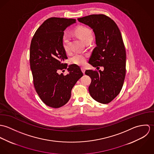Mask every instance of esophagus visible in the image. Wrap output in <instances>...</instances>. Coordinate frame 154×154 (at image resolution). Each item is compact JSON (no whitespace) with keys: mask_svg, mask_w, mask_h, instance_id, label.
Wrapping results in <instances>:
<instances>
[{"mask_svg":"<svg viewBox=\"0 0 154 154\" xmlns=\"http://www.w3.org/2000/svg\"><path fill=\"white\" fill-rule=\"evenodd\" d=\"M81 70H82V72H83L84 73H85V68L84 67H81Z\"/></svg>","mask_w":154,"mask_h":154,"instance_id":"34e87169","label":"esophagus"}]
</instances>
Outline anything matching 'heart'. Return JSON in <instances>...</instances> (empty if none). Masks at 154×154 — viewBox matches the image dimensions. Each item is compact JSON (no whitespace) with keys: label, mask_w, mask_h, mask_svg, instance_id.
Listing matches in <instances>:
<instances>
[{"label":"heart","mask_w":154,"mask_h":154,"mask_svg":"<svg viewBox=\"0 0 154 154\" xmlns=\"http://www.w3.org/2000/svg\"><path fill=\"white\" fill-rule=\"evenodd\" d=\"M75 34L84 43L91 42L93 39V34L92 31L86 26H79L75 30ZM63 47L66 51H69V36L66 33L62 37ZM88 55L83 53H76L70 59L72 64L76 65H84L86 62Z\"/></svg>","instance_id":"1"}]
</instances>
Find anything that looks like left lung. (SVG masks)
I'll return each instance as SVG.
<instances>
[{
  "instance_id": "obj_1",
  "label": "left lung",
  "mask_w": 154,
  "mask_h": 154,
  "mask_svg": "<svg viewBox=\"0 0 154 154\" xmlns=\"http://www.w3.org/2000/svg\"><path fill=\"white\" fill-rule=\"evenodd\" d=\"M78 20L91 28L95 36L97 46L89 63L95 67H104L103 71H85L91 78L89 92L97 102L108 104L120 93L126 75V54L120 31L112 20L103 14L90 15Z\"/></svg>"
}]
</instances>
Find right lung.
<instances>
[{
    "mask_svg": "<svg viewBox=\"0 0 154 154\" xmlns=\"http://www.w3.org/2000/svg\"><path fill=\"white\" fill-rule=\"evenodd\" d=\"M76 22L75 19L52 17L45 20L34 34L30 45L29 63L33 83L37 93L44 104L52 108L65 105L71 91L83 76L80 67L70 65L62 44L66 28ZM68 69L66 75L59 70Z\"/></svg>",
    "mask_w": 154,
    "mask_h": 154,
    "instance_id": "obj_1",
    "label": "right lung"
}]
</instances>
